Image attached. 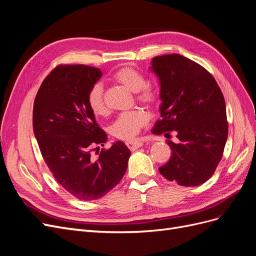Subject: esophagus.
<instances>
[{"label": "esophagus", "instance_id": "esophagus-1", "mask_svg": "<svg viewBox=\"0 0 256 256\" xmlns=\"http://www.w3.org/2000/svg\"><path fill=\"white\" fill-rule=\"evenodd\" d=\"M126 145L128 146V148L130 150H136L138 148H140L141 146H143V142L142 141H138V140H134V141H128L126 142Z\"/></svg>", "mask_w": 256, "mask_h": 256}]
</instances>
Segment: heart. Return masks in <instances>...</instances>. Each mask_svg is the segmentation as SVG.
<instances>
[{
	"label": "heart",
	"mask_w": 256,
	"mask_h": 256,
	"mask_svg": "<svg viewBox=\"0 0 256 256\" xmlns=\"http://www.w3.org/2000/svg\"><path fill=\"white\" fill-rule=\"evenodd\" d=\"M112 79L122 84L124 86L136 92V98L148 106H154L159 102V92L154 86L146 84L144 76L136 68L124 66L118 68L113 74ZM88 104L90 111L97 116H104L108 113V106L104 100V92L102 84L96 83L90 88L88 95ZM150 116L143 109H134L120 113L111 127V134L118 140H132L146 126Z\"/></svg>",
	"instance_id": "b5f03b06"
}]
</instances>
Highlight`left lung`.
<instances>
[{"instance_id":"left-lung-1","label":"left lung","mask_w":256,"mask_h":256,"mask_svg":"<svg viewBox=\"0 0 256 256\" xmlns=\"http://www.w3.org/2000/svg\"><path fill=\"white\" fill-rule=\"evenodd\" d=\"M152 70L159 76L161 118L152 134L175 132L168 140L172 157L160 174L180 186H198L214 173L223 156L228 125L226 102L218 83L206 69L180 54L154 56Z\"/></svg>"}]
</instances>
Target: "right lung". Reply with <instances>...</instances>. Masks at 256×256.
<instances>
[{
    "label": "right lung",
    "instance_id": "obj_1",
    "mask_svg": "<svg viewBox=\"0 0 256 256\" xmlns=\"http://www.w3.org/2000/svg\"><path fill=\"white\" fill-rule=\"evenodd\" d=\"M102 74L92 66L58 65L42 81L33 108L34 134L46 164L62 187L82 200L112 190L125 175L131 154L120 141L109 150L96 147L104 146L106 134L88 95Z\"/></svg>",
    "mask_w": 256,
    "mask_h": 256
}]
</instances>
